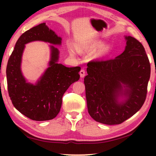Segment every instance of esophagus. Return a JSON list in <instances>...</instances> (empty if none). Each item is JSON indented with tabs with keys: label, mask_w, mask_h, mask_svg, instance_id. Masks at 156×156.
<instances>
[{
	"label": "esophagus",
	"mask_w": 156,
	"mask_h": 156,
	"mask_svg": "<svg viewBox=\"0 0 156 156\" xmlns=\"http://www.w3.org/2000/svg\"><path fill=\"white\" fill-rule=\"evenodd\" d=\"M80 76L81 78H83L84 77V76H85V70H84V69H82L80 71Z\"/></svg>",
	"instance_id": "1"
}]
</instances>
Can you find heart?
Here are the masks:
<instances>
[{
  "instance_id": "1",
  "label": "heart",
  "mask_w": 156,
  "mask_h": 156,
  "mask_svg": "<svg viewBox=\"0 0 156 156\" xmlns=\"http://www.w3.org/2000/svg\"><path fill=\"white\" fill-rule=\"evenodd\" d=\"M102 44V43L100 41H95L94 43L92 44V47H94V48H98V47H100ZM111 51V47L109 45H105L102 47L98 51L97 54H96V56L101 58V57H104L105 56H107L109 54V52ZM70 53L71 54H74V52L72 49L70 50Z\"/></svg>"
}]
</instances>
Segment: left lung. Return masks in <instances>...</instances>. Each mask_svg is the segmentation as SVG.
Wrapping results in <instances>:
<instances>
[{"label":"left lung","mask_w":156,"mask_h":156,"mask_svg":"<svg viewBox=\"0 0 156 156\" xmlns=\"http://www.w3.org/2000/svg\"><path fill=\"white\" fill-rule=\"evenodd\" d=\"M125 39V51L114 59L89 62L88 75L84 78L89 115L105 125L123 122L138 112L146 99L151 73L149 58L137 39ZM123 95L126 100L120 101Z\"/></svg>","instance_id":"obj_1"}]
</instances>
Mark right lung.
<instances>
[{
  "instance_id": "1",
  "label": "right lung",
  "mask_w": 156,
  "mask_h": 156,
  "mask_svg": "<svg viewBox=\"0 0 156 156\" xmlns=\"http://www.w3.org/2000/svg\"><path fill=\"white\" fill-rule=\"evenodd\" d=\"M35 41L60 45L62 38L44 23L23 33L7 62V88L13 105L22 114L33 120H49L58 114L65 92L80 78V67H67L58 63L59 51L51 45L49 67L35 84L27 83L21 72L22 55L25 44Z\"/></svg>"
}]
</instances>
